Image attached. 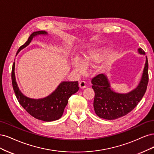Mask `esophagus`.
<instances>
[{"label": "esophagus", "instance_id": "34e87169", "mask_svg": "<svg viewBox=\"0 0 154 154\" xmlns=\"http://www.w3.org/2000/svg\"><path fill=\"white\" fill-rule=\"evenodd\" d=\"M79 87L81 89H84L86 87V83L85 81H81L79 82Z\"/></svg>", "mask_w": 154, "mask_h": 154}]
</instances>
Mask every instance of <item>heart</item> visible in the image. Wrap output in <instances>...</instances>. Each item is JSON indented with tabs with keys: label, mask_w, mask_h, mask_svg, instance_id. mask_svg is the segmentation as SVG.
Wrapping results in <instances>:
<instances>
[{
	"label": "heart",
	"mask_w": 154,
	"mask_h": 154,
	"mask_svg": "<svg viewBox=\"0 0 154 154\" xmlns=\"http://www.w3.org/2000/svg\"><path fill=\"white\" fill-rule=\"evenodd\" d=\"M105 55L102 51L98 50H90L81 59L75 58L72 61V67L77 72L83 73L86 70L87 66H95L100 63L104 59Z\"/></svg>",
	"instance_id": "b5f03b06"
}]
</instances>
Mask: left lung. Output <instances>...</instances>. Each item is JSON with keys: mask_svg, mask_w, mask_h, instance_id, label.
<instances>
[{"mask_svg": "<svg viewBox=\"0 0 154 154\" xmlns=\"http://www.w3.org/2000/svg\"><path fill=\"white\" fill-rule=\"evenodd\" d=\"M138 54L145 55L141 48L137 49ZM148 63L147 57L142 76L138 85L128 93L116 92L111 86L106 75L99 74L94 77L91 83L95 91L93 102L96 115L105 120H115L130 112L140 102L146 92L148 82Z\"/></svg>", "mask_w": 154, "mask_h": 154, "instance_id": "8db88e82", "label": "left lung"}]
</instances>
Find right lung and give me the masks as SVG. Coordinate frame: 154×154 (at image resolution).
<instances>
[{
	"mask_svg": "<svg viewBox=\"0 0 154 154\" xmlns=\"http://www.w3.org/2000/svg\"><path fill=\"white\" fill-rule=\"evenodd\" d=\"M45 31H39L32 32L27 41L19 48L17 55L23 48L27 47L34 37L38 36L48 35ZM15 63H13L11 72L12 84L14 92L20 104L30 115L38 120L44 122H52L58 120L63 115L64 108L66 106L68 99L73 94L78 91V81H63L59 84L52 93L42 98H31L24 95L20 90L16 81L14 73Z\"/></svg>",
	"mask_w": 154,
	"mask_h": 154,
	"instance_id": "add662e5",
	"label": "right lung"
}]
</instances>
